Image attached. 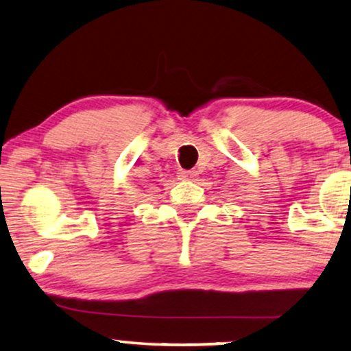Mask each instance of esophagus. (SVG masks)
Returning a JSON list of instances; mask_svg holds the SVG:
<instances>
[{
  "instance_id": "1",
  "label": "esophagus",
  "mask_w": 351,
  "mask_h": 351,
  "mask_svg": "<svg viewBox=\"0 0 351 351\" xmlns=\"http://www.w3.org/2000/svg\"><path fill=\"white\" fill-rule=\"evenodd\" d=\"M196 178H197V171H194V170H181L180 171V180L194 181Z\"/></svg>"
}]
</instances>
